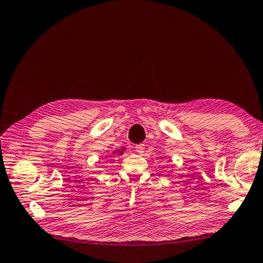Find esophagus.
I'll return each mask as SVG.
<instances>
[{
    "instance_id": "obj_1",
    "label": "esophagus",
    "mask_w": 263,
    "mask_h": 263,
    "mask_svg": "<svg viewBox=\"0 0 263 263\" xmlns=\"http://www.w3.org/2000/svg\"><path fill=\"white\" fill-rule=\"evenodd\" d=\"M136 153L139 155H142L144 153V144L143 143H139L136 146Z\"/></svg>"
}]
</instances>
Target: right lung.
<instances>
[{
  "instance_id": "1",
  "label": "right lung",
  "mask_w": 263,
  "mask_h": 263,
  "mask_svg": "<svg viewBox=\"0 0 263 263\" xmlns=\"http://www.w3.org/2000/svg\"><path fill=\"white\" fill-rule=\"evenodd\" d=\"M121 154H122V152H121Z\"/></svg>"
}]
</instances>
